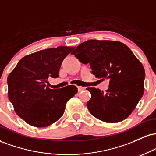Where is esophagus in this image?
<instances>
[{"label":"esophagus","instance_id":"esophagus-1","mask_svg":"<svg viewBox=\"0 0 156 156\" xmlns=\"http://www.w3.org/2000/svg\"><path fill=\"white\" fill-rule=\"evenodd\" d=\"M83 89H85V87H78V92H80V91L83 90Z\"/></svg>","mask_w":156,"mask_h":156}]
</instances>
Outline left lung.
<instances>
[{
  "label": "left lung",
  "instance_id": "8db88e82",
  "mask_svg": "<svg viewBox=\"0 0 156 156\" xmlns=\"http://www.w3.org/2000/svg\"><path fill=\"white\" fill-rule=\"evenodd\" d=\"M72 54L82 64H89L92 73L108 79L106 92L87 88L92 97L87 106L94 117L105 122H119L131 114L144 93L145 72L142 64L125 44L117 41L91 39Z\"/></svg>",
  "mask_w": 156,
  "mask_h": 156
}]
</instances>
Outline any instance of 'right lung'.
Listing matches in <instances>:
<instances>
[{
	"label": "right lung",
	"instance_id": "add662e5",
	"mask_svg": "<svg viewBox=\"0 0 156 156\" xmlns=\"http://www.w3.org/2000/svg\"><path fill=\"white\" fill-rule=\"evenodd\" d=\"M74 48L60 46L26 55L9 75V99L16 114L28 124L38 128L53 124L78 92L75 86L51 89L46 85L49 78L59 76L62 62Z\"/></svg>",
	"mask_w": 156,
	"mask_h": 156
}]
</instances>
